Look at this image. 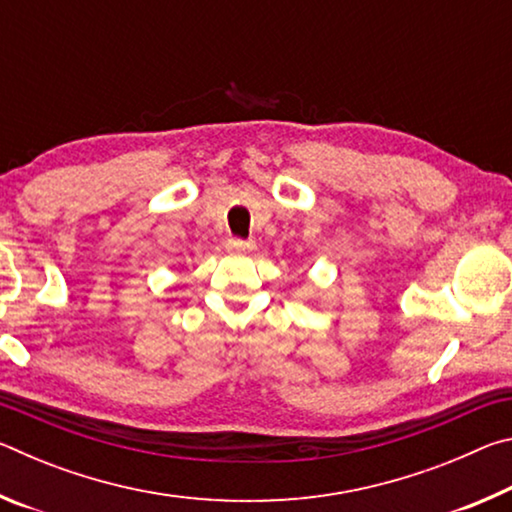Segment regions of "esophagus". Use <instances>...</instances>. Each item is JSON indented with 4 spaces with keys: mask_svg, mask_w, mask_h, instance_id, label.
<instances>
[{
    "mask_svg": "<svg viewBox=\"0 0 512 512\" xmlns=\"http://www.w3.org/2000/svg\"><path fill=\"white\" fill-rule=\"evenodd\" d=\"M225 248H228V253L232 255H244V253H250V250H255V244L253 241H244V239H230L228 244H225Z\"/></svg>",
    "mask_w": 512,
    "mask_h": 512,
    "instance_id": "obj_1",
    "label": "esophagus"
}]
</instances>
